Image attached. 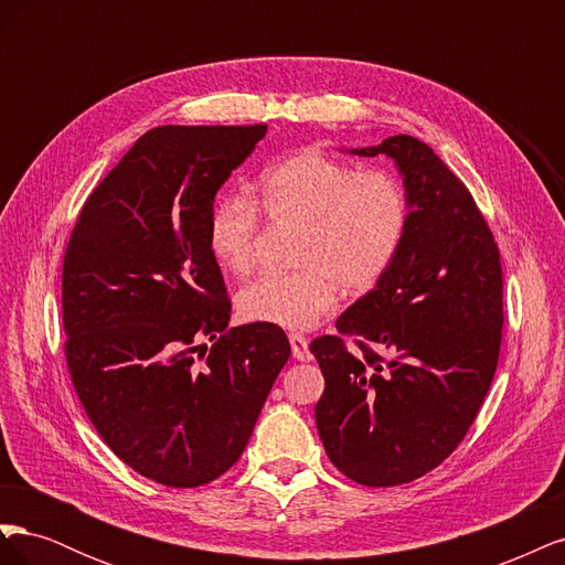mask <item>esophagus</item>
<instances>
[{"mask_svg":"<svg viewBox=\"0 0 565 565\" xmlns=\"http://www.w3.org/2000/svg\"><path fill=\"white\" fill-rule=\"evenodd\" d=\"M289 344H292V355L297 358V361H311V351H309V339H306L303 334L299 332H292L289 334Z\"/></svg>","mask_w":565,"mask_h":565,"instance_id":"obj_1","label":"esophagus"}]
</instances>
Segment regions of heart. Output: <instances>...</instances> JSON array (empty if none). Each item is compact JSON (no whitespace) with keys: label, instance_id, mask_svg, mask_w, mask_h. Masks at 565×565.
Masks as SVG:
<instances>
[{"label":"heart","instance_id":"obj_1","mask_svg":"<svg viewBox=\"0 0 565 565\" xmlns=\"http://www.w3.org/2000/svg\"><path fill=\"white\" fill-rule=\"evenodd\" d=\"M252 198L224 195L207 216L214 262L247 276L256 264L262 215L276 226H299L292 273H266L241 292V313L285 330H309L339 299L377 287L396 264L409 228V198L388 169L299 150L266 167Z\"/></svg>","mask_w":565,"mask_h":565}]
</instances>
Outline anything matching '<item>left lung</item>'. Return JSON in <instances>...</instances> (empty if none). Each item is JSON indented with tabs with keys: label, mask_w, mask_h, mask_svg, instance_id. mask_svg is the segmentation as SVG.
<instances>
[{
	"label": "left lung",
	"mask_w": 565,
	"mask_h": 565,
	"mask_svg": "<svg viewBox=\"0 0 565 565\" xmlns=\"http://www.w3.org/2000/svg\"><path fill=\"white\" fill-rule=\"evenodd\" d=\"M355 152L398 162L409 228L384 280L337 318V334L311 341L324 377L316 424L341 473L391 488L446 461L488 396L502 264L469 188L424 141L398 134Z\"/></svg>",
	"instance_id": "1"
}]
</instances>
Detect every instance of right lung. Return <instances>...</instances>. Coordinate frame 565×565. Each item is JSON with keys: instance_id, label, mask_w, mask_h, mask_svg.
I'll list each match as a JSON object with an SVG mask.
<instances>
[{"instance_id": "add662e5", "label": "right lung", "mask_w": 565, "mask_h": 565, "mask_svg": "<svg viewBox=\"0 0 565 565\" xmlns=\"http://www.w3.org/2000/svg\"><path fill=\"white\" fill-rule=\"evenodd\" d=\"M264 134L266 125L146 131L82 204L65 247V361L77 398L127 467L169 488L204 486L241 459L292 353L278 324L226 330L231 297L207 247L214 195Z\"/></svg>"}]
</instances>
